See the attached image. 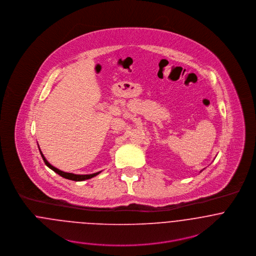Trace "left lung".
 I'll use <instances>...</instances> for the list:
<instances>
[{
  "mask_svg": "<svg viewBox=\"0 0 256 256\" xmlns=\"http://www.w3.org/2000/svg\"><path fill=\"white\" fill-rule=\"evenodd\" d=\"M201 172H202V170H201Z\"/></svg>",
  "mask_w": 256,
  "mask_h": 256,
  "instance_id": "1",
  "label": "left lung"
}]
</instances>
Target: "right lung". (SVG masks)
Returning <instances> with one entry per match:
<instances>
[{
    "label": "right lung",
    "instance_id": "right-lung-1",
    "mask_svg": "<svg viewBox=\"0 0 256 256\" xmlns=\"http://www.w3.org/2000/svg\"><path fill=\"white\" fill-rule=\"evenodd\" d=\"M38 148H39L40 154H41V156H42V158H43V160H44L45 164H46L49 168H51L53 172H56V174H58L60 176H62V178H66V180H74V182H84V180H86L92 178L96 176L98 174H100L102 172H98L92 174H72V172H65L60 170H58L57 168L53 166L51 164H49V162H48V160L45 158L44 154H42V152H41V150H40V148H39V146H38Z\"/></svg>",
    "mask_w": 256,
    "mask_h": 256
}]
</instances>
